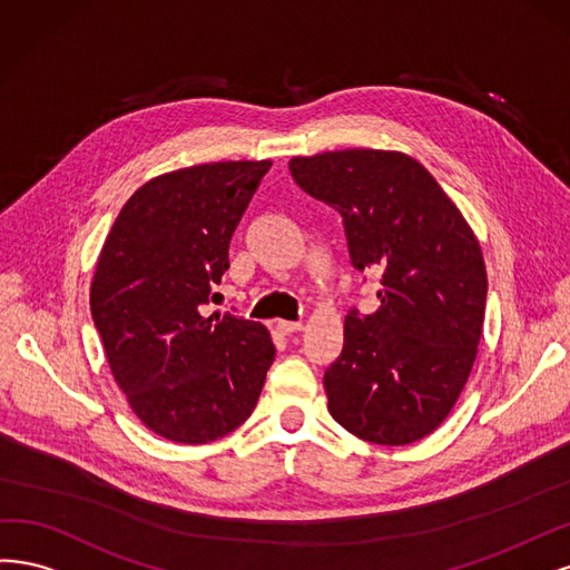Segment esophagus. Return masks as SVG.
Returning a JSON list of instances; mask_svg holds the SVG:
<instances>
[{
	"label": "esophagus",
	"mask_w": 570,
	"mask_h": 570,
	"mask_svg": "<svg viewBox=\"0 0 570 570\" xmlns=\"http://www.w3.org/2000/svg\"><path fill=\"white\" fill-rule=\"evenodd\" d=\"M277 328H279V332L282 334H296V332H301V328H303V322H286V320H279L277 322Z\"/></svg>",
	"instance_id": "esophagus-1"
}]
</instances>
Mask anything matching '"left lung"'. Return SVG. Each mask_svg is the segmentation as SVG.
<instances>
[{
	"instance_id": "left-lung-1",
	"label": "left lung",
	"mask_w": 570,
	"mask_h": 570,
	"mask_svg": "<svg viewBox=\"0 0 570 570\" xmlns=\"http://www.w3.org/2000/svg\"><path fill=\"white\" fill-rule=\"evenodd\" d=\"M312 198L341 213L351 263L381 272L372 315H345L324 372L328 412L376 445H410L443 424L471 374L485 320L479 238L433 175L400 151L291 158Z\"/></svg>"
}]
</instances>
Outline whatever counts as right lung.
<instances>
[{
    "label": "right lung",
    "mask_w": 570,
    "mask_h": 570,
    "mask_svg": "<svg viewBox=\"0 0 570 570\" xmlns=\"http://www.w3.org/2000/svg\"><path fill=\"white\" fill-rule=\"evenodd\" d=\"M269 168L225 160L149 179L97 261L89 307L108 366L141 424L173 443L204 445L242 426L274 362L261 322L200 315Z\"/></svg>",
    "instance_id": "1"
}]
</instances>
